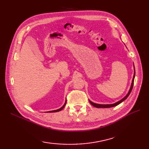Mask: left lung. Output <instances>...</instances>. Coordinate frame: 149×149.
Wrapping results in <instances>:
<instances>
[{
	"label": "left lung",
	"instance_id": "1",
	"mask_svg": "<svg viewBox=\"0 0 149 149\" xmlns=\"http://www.w3.org/2000/svg\"><path fill=\"white\" fill-rule=\"evenodd\" d=\"M134 77H135V70H134V76H133V79H132V83H131V88H130V90H129L128 93L126 95V96L125 97H123L122 99H121L120 100L118 101V102H116V103H114V104H95L94 102H92L91 101H90V104H91V105L93 106L94 107H98V108H100V107H104V108H107V107H114V106H116L117 105H118L119 104H120L121 102H122L123 100H125L128 97V96L129 95V94L131 93V91H132V87H133V84H134Z\"/></svg>",
	"mask_w": 149,
	"mask_h": 149
}]
</instances>
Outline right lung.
<instances>
[{
	"label": "right lung",
	"instance_id": "add662e5",
	"mask_svg": "<svg viewBox=\"0 0 149 149\" xmlns=\"http://www.w3.org/2000/svg\"><path fill=\"white\" fill-rule=\"evenodd\" d=\"M66 100H65V104H64V105H63L61 108H59V109H56V110H54V111H49V113H54V112H58V111H61L63 108H64V107L65 106V105H66Z\"/></svg>",
	"mask_w": 149,
	"mask_h": 149
}]
</instances>
